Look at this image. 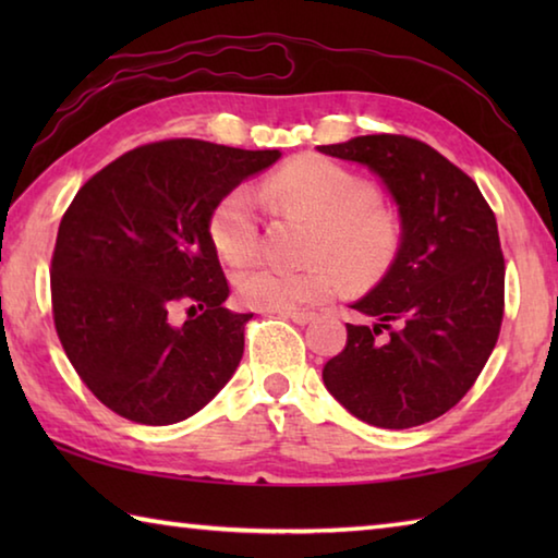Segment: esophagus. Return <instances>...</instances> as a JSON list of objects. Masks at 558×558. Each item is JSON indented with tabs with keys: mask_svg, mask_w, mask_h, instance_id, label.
I'll return each instance as SVG.
<instances>
[{
	"mask_svg": "<svg viewBox=\"0 0 558 558\" xmlns=\"http://www.w3.org/2000/svg\"><path fill=\"white\" fill-rule=\"evenodd\" d=\"M278 315H282L286 319H292L295 325H307L310 319L315 317L313 313H305V310H280Z\"/></svg>",
	"mask_w": 558,
	"mask_h": 558,
	"instance_id": "obj_1",
	"label": "esophagus"
}]
</instances>
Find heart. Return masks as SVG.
<instances>
[{"instance_id": "heart-1", "label": "heart", "mask_w": 558, "mask_h": 558, "mask_svg": "<svg viewBox=\"0 0 558 558\" xmlns=\"http://www.w3.org/2000/svg\"><path fill=\"white\" fill-rule=\"evenodd\" d=\"M263 196L313 219L307 266L251 263L233 276L235 298L253 310H298L339 290V271L354 282L391 268L401 231L376 202L374 186L352 169L319 157L292 159L263 184ZM209 239L226 263H243L258 248V214L248 189H233L214 206Z\"/></svg>"}]
</instances>
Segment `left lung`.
<instances>
[{"mask_svg":"<svg viewBox=\"0 0 558 558\" xmlns=\"http://www.w3.org/2000/svg\"><path fill=\"white\" fill-rule=\"evenodd\" d=\"M317 149L369 167L401 219L391 268L352 305L369 323L347 325L325 386L369 426H421L472 389L497 344L505 256L495 214L477 184L421 140L362 135Z\"/></svg>","mask_w":558,"mask_h":558,"instance_id":"8db88e82","label":"left lung"}]
</instances>
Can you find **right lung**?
Returning <instances> with one entry per match:
<instances>
[{
  "label": "right lung",
  "mask_w": 558,
  "mask_h": 558,
  "mask_svg": "<svg viewBox=\"0 0 558 558\" xmlns=\"http://www.w3.org/2000/svg\"><path fill=\"white\" fill-rule=\"evenodd\" d=\"M278 157L162 140L130 149L73 196L51 258L53 325L81 381L122 418L179 423L233 376L253 315L223 307L231 290L209 216ZM177 308L187 310L184 324Z\"/></svg>",
  "instance_id": "right-lung-1"
}]
</instances>
